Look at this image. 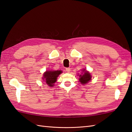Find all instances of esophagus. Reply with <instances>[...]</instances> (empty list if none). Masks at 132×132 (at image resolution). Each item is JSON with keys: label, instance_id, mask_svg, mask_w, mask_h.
I'll use <instances>...</instances> for the list:
<instances>
[{"label": "esophagus", "instance_id": "obj_1", "mask_svg": "<svg viewBox=\"0 0 132 132\" xmlns=\"http://www.w3.org/2000/svg\"><path fill=\"white\" fill-rule=\"evenodd\" d=\"M65 70H66V72H67L69 73L70 71V68H65Z\"/></svg>", "mask_w": 132, "mask_h": 132}]
</instances>
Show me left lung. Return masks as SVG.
<instances>
[{"label": "left lung", "mask_w": 132, "mask_h": 132, "mask_svg": "<svg viewBox=\"0 0 132 132\" xmlns=\"http://www.w3.org/2000/svg\"><path fill=\"white\" fill-rule=\"evenodd\" d=\"M83 70V75L79 76L80 78L79 80V82H81L82 84H86V83H88L91 79V76L90 75V74H89L88 72L86 71L84 69Z\"/></svg>", "instance_id": "1"}]
</instances>
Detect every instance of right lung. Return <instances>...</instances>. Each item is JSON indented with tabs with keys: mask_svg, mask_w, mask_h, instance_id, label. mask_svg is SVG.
<instances>
[{
	"mask_svg": "<svg viewBox=\"0 0 132 132\" xmlns=\"http://www.w3.org/2000/svg\"><path fill=\"white\" fill-rule=\"evenodd\" d=\"M62 73V70L47 71L44 74V79H45L44 81H45L46 83L48 86L52 87L54 86L55 82H56L57 77Z\"/></svg>",
	"mask_w": 132,
	"mask_h": 132,
	"instance_id": "right-lung-1",
	"label": "right lung"
}]
</instances>
